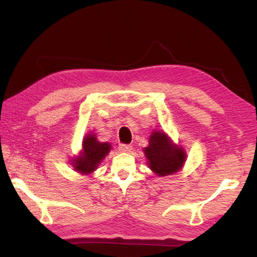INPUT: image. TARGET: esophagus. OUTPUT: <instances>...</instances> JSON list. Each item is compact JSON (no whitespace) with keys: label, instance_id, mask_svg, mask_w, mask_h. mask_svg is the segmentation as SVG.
<instances>
[{"label":"esophagus","instance_id":"obj_1","mask_svg":"<svg viewBox=\"0 0 257 257\" xmlns=\"http://www.w3.org/2000/svg\"><path fill=\"white\" fill-rule=\"evenodd\" d=\"M119 150L122 151V152H130L133 150V146L132 145H120L119 146Z\"/></svg>","mask_w":257,"mask_h":257}]
</instances>
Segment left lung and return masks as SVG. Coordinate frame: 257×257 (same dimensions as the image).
Masks as SVG:
<instances>
[{
	"instance_id": "obj_1",
	"label": "left lung",
	"mask_w": 257,
	"mask_h": 257,
	"mask_svg": "<svg viewBox=\"0 0 257 257\" xmlns=\"http://www.w3.org/2000/svg\"><path fill=\"white\" fill-rule=\"evenodd\" d=\"M152 171L167 176L179 171L185 161L182 148L176 147L165 133L154 132L149 139V146L144 149Z\"/></svg>"
}]
</instances>
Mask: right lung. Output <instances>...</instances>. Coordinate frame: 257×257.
Returning <instances> with one entry per match:
<instances>
[{
    "mask_svg": "<svg viewBox=\"0 0 257 257\" xmlns=\"http://www.w3.org/2000/svg\"><path fill=\"white\" fill-rule=\"evenodd\" d=\"M110 147L108 143H99L94 134L88 135L83 141V152L73 162L75 170L84 174L96 170L97 166L110 150Z\"/></svg>",
    "mask_w": 257,
    "mask_h": 257,
    "instance_id": "obj_1",
    "label": "right lung"
}]
</instances>
